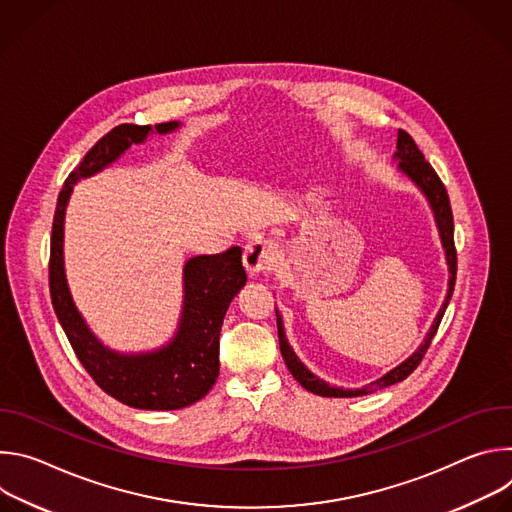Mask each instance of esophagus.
Listing matches in <instances>:
<instances>
[{"mask_svg":"<svg viewBox=\"0 0 512 512\" xmlns=\"http://www.w3.org/2000/svg\"><path fill=\"white\" fill-rule=\"evenodd\" d=\"M243 261H245V267L249 269V273H253V275L271 269V265L275 261L273 245L265 239H255V241L247 243Z\"/></svg>","mask_w":512,"mask_h":512,"instance_id":"obj_1","label":"esophagus"}]
</instances>
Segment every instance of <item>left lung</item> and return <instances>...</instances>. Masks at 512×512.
Masks as SVG:
<instances>
[{
	"label": "left lung",
	"instance_id": "left-lung-1",
	"mask_svg": "<svg viewBox=\"0 0 512 512\" xmlns=\"http://www.w3.org/2000/svg\"><path fill=\"white\" fill-rule=\"evenodd\" d=\"M395 160H399V170L425 194L431 210H433V216H435V223H437V231H440V237H442V245H444V251H446V261H448V267H450V281H448V296L440 308V312H437L423 344L407 358L403 360L399 367H395L393 371H389L387 375H383L381 379L373 381L371 385L362 387V389H342V387H332L328 385L326 381H322L320 377L312 375L306 367L304 362L296 356V352L291 350V346L287 344V338H285V332H283V322H281V316L279 312L275 310V316H277V336H279V350H281V356L287 364L289 373L294 375V379L310 393L314 395H322V397H360V395H369V393H375L379 389H385L389 385H395L399 381H405L417 367L419 362L423 360L437 328H440V322L444 318V312L452 300V294H454V285H456V271H458V255H456V245H454V216H452V206H450V198H448V192H446V186L444 182L440 180V176L435 174V170L431 168L429 162H425V156L419 152L417 143L413 141V137L399 129V135H397V152H395Z\"/></svg>",
	"mask_w": 512,
	"mask_h": 512
}]
</instances>
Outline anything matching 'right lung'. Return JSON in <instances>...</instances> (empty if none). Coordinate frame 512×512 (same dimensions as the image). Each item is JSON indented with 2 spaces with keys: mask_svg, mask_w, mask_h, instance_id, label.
<instances>
[{
  "mask_svg": "<svg viewBox=\"0 0 512 512\" xmlns=\"http://www.w3.org/2000/svg\"><path fill=\"white\" fill-rule=\"evenodd\" d=\"M180 123H158V133H170ZM152 125L123 123L103 135L72 170L58 194L50 237V298L58 322L93 381L117 401L148 411H172L200 401L218 377V336L229 304L247 283L241 247L225 253L198 255L184 265V306L172 342L154 352L119 354L103 346L85 324L70 298L64 275L62 237L64 210L81 178L113 164L131 143H141Z\"/></svg>",
  "mask_w": 512,
  "mask_h": 512,
  "instance_id": "add662e5",
  "label": "right lung"
}]
</instances>
